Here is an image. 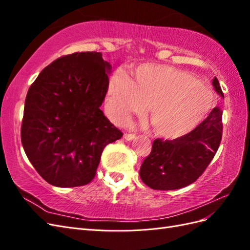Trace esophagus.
<instances>
[{
	"label": "esophagus",
	"instance_id": "esophagus-1",
	"mask_svg": "<svg viewBox=\"0 0 250 250\" xmlns=\"http://www.w3.org/2000/svg\"><path fill=\"white\" fill-rule=\"evenodd\" d=\"M123 137L126 141H132L135 138V134H133V133H124Z\"/></svg>",
	"mask_w": 250,
	"mask_h": 250
}]
</instances>
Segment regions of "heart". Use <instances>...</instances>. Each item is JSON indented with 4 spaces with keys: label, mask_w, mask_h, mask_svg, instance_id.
Here are the masks:
<instances>
[{
    "label": "heart",
    "mask_w": 250,
    "mask_h": 250,
    "mask_svg": "<svg viewBox=\"0 0 250 250\" xmlns=\"http://www.w3.org/2000/svg\"><path fill=\"white\" fill-rule=\"evenodd\" d=\"M131 79L118 70L107 85V107L120 123L147 110L155 132L168 140L186 137L208 118L215 95L209 86L177 67L143 63Z\"/></svg>",
    "instance_id": "1"
}]
</instances>
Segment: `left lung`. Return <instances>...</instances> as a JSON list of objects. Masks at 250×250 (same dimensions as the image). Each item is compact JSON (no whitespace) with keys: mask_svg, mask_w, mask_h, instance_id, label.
<instances>
[{"mask_svg":"<svg viewBox=\"0 0 250 250\" xmlns=\"http://www.w3.org/2000/svg\"><path fill=\"white\" fill-rule=\"evenodd\" d=\"M218 95L224 98L218 79ZM222 139V111L215 107L208 118L186 137L173 141L156 139L140 169L143 183L153 190H177L191 185L213 160Z\"/></svg>","mask_w":250,"mask_h":250,"instance_id":"left-lung-1","label":"left lung"}]
</instances>
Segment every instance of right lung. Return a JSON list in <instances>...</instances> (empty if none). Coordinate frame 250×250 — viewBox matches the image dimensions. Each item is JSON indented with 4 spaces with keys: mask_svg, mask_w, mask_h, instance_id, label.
<instances>
[{
    "mask_svg": "<svg viewBox=\"0 0 250 250\" xmlns=\"http://www.w3.org/2000/svg\"><path fill=\"white\" fill-rule=\"evenodd\" d=\"M110 72L100 52H77L44 67L30 86L21 144L30 163L50 185L90 183L105 146L123 135L100 109Z\"/></svg>",
    "mask_w": 250,
    "mask_h": 250,
    "instance_id": "right-lung-1",
    "label": "right lung"
}]
</instances>
